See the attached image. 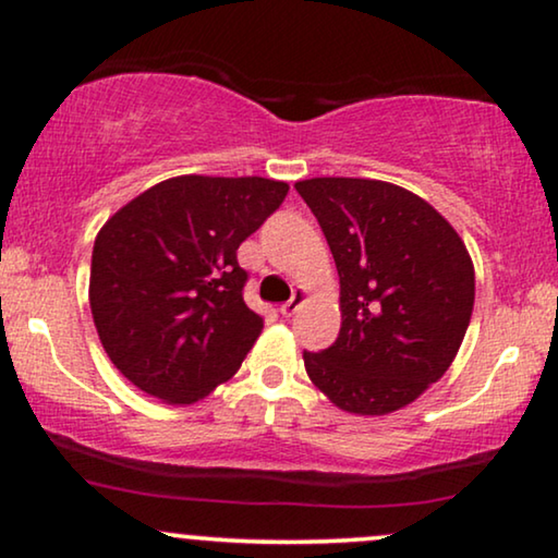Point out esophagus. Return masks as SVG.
<instances>
[{"label": "esophagus", "mask_w": 558, "mask_h": 558, "mask_svg": "<svg viewBox=\"0 0 558 558\" xmlns=\"http://www.w3.org/2000/svg\"><path fill=\"white\" fill-rule=\"evenodd\" d=\"M307 296H310V292L307 289H294V294H292V300H289L287 304H281L279 307V312H281V317H294L296 312L302 310V304L307 302Z\"/></svg>", "instance_id": "obj_1"}]
</instances>
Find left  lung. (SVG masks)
I'll list each match as a JSON object with an SVG mask.
<instances>
[{
  "mask_svg": "<svg viewBox=\"0 0 558 558\" xmlns=\"http://www.w3.org/2000/svg\"><path fill=\"white\" fill-rule=\"evenodd\" d=\"M340 277V335L304 353L312 384L355 416H386L445 376L468 332L475 266L452 223L384 180L294 182Z\"/></svg>",
  "mask_w": 558,
  "mask_h": 558,
  "instance_id": "1",
  "label": "left lung"
}]
</instances>
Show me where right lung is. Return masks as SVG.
Returning <instances> with one entry per match:
<instances>
[{
	"label": "right lung",
	"instance_id": "obj_1",
	"mask_svg": "<svg viewBox=\"0 0 558 558\" xmlns=\"http://www.w3.org/2000/svg\"><path fill=\"white\" fill-rule=\"evenodd\" d=\"M287 190L269 178L180 174L101 226L90 315L106 355L140 391L190 407L235 376L264 330L243 302L235 251Z\"/></svg>",
	"mask_w": 558,
	"mask_h": 558
}]
</instances>
